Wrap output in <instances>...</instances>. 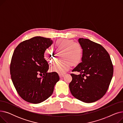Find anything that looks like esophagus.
I'll use <instances>...</instances> for the list:
<instances>
[{"instance_id": "1", "label": "esophagus", "mask_w": 123, "mask_h": 123, "mask_svg": "<svg viewBox=\"0 0 123 123\" xmlns=\"http://www.w3.org/2000/svg\"><path fill=\"white\" fill-rule=\"evenodd\" d=\"M59 75L60 78H62V77H63L64 76V74H59Z\"/></svg>"}]
</instances>
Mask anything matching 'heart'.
Returning <instances> with one entry per match:
<instances>
[{
  "label": "heart",
  "mask_w": 123,
  "mask_h": 123,
  "mask_svg": "<svg viewBox=\"0 0 123 123\" xmlns=\"http://www.w3.org/2000/svg\"><path fill=\"white\" fill-rule=\"evenodd\" d=\"M57 52L62 53L63 61L57 62L52 67L53 72L59 74L65 73L70 69L71 64L77 65L82 61L83 58V49L81 45L74 42L73 40L59 39L54 43ZM44 57L49 64H53L57 56L53 50L46 49L44 52Z\"/></svg>",
  "instance_id": "heart-1"
}]
</instances>
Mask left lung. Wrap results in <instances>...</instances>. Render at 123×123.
<instances>
[{
    "label": "left lung",
    "instance_id": "1",
    "mask_svg": "<svg viewBox=\"0 0 123 123\" xmlns=\"http://www.w3.org/2000/svg\"><path fill=\"white\" fill-rule=\"evenodd\" d=\"M83 49V58L71 74L69 84L72 95L85 103H92L102 98L111 83L114 68L108 52L101 45L88 39H79Z\"/></svg>",
    "mask_w": 123,
    "mask_h": 123
}]
</instances>
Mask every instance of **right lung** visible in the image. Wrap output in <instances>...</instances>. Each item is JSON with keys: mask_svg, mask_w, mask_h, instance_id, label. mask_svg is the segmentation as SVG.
<instances>
[{"mask_svg": "<svg viewBox=\"0 0 123 123\" xmlns=\"http://www.w3.org/2000/svg\"><path fill=\"white\" fill-rule=\"evenodd\" d=\"M52 43L51 38L34 37L19 44L13 53L11 78L19 95L28 102L38 104L46 100L59 80L57 73L47 72L49 65L44 57Z\"/></svg>", "mask_w": 123, "mask_h": 123, "instance_id": "right-lung-1", "label": "right lung"}]
</instances>
